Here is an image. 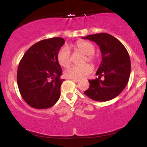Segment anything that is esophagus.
I'll return each instance as SVG.
<instances>
[{
  "mask_svg": "<svg viewBox=\"0 0 147 147\" xmlns=\"http://www.w3.org/2000/svg\"><path fill=\"white\" fill-rule=\"evenodd\" d=\"M71 80L72 81V82H76V83H78V82H79V81L78 80V79H71Z\"/></svg>",
  "mask_w": 147,
  "mask_h": 147,
  "instance_id": "esophagus-1",
  "label": "esophagus"
}]
</instances>
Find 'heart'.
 I'll return each instance as SVG.
<instances>
[{"label":"heart","mask_w":147,"mask_h":147,"mask_svg":"<svg viewBox=\"0 0 147 147\" xmlns=\"http://www.w3.org/2000/svg\"><path fill=\"white\" fill-rule=\"evenodd\" d=\"M74 48L77 51L82 52L86 55L84 59V63L86 62H90L95 63L96 59L93 56L95 48L92 43L86 41H79L73 45ZM57 60L59 63L63 67H68L70 64V52L67 46H63L59 50L57 54ZM92 71V67L90 64L86 63L82 66L72 65L69 67L64 72V75L70 79H83L87 77Z\"/></svg>","instance_id":"heart-1"}]
</instances>
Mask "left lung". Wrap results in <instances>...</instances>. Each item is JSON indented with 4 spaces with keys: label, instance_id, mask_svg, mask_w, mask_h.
<instances>
[{
    "label": "left lung",
    "instance_id": "obj_1",
    "mask_svg": "<svg viewBox=\"0 0 147 147\" xmlns=\"http://www.w3.org/2000/svg\"><path fill=\"white\" fill-rule=\"evenodd\" d=\"M99 46L102 59L96 75L98 78L89 80L90 86L84 94L97 102H106L121 93L127 85L131 73V60L125 47L119 40L107 33L82 37ZM103 76L104 79H100Z\"/></svg>",
    "mask_w": 147,
    "mask_h": 147
}]
</instances>
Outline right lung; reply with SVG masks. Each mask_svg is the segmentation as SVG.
Masks as SVG:
<instances>
[{
  "label": "right lung",
  "instance_id": "add662e5",
  "mask_svg": "<svg viewBox=\"0 0 147 147\" xmlns=\"http://www.w3.org/2000/svg\"><path fill=\"white\" fill-rule=\"evenodd\" d=\"M65 40L61 37L37 42L27 50L18 65L17 84L28 105L37 109L52 107L59 99L64 79L57 54Z\"/></svg>",
  "mask_w": 147,
  "mask_h": 147
}]
</instances>
